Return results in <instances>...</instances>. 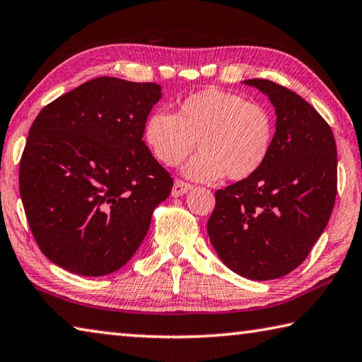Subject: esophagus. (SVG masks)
Segmentation results:
<instances>
[{
    "label": "esophagus",
    "instance_id": "obj_1",
    "mask_svg": "<svg viewBox=\"0 0 362 362\" xmlns=\"http://www.w3.org/2000/svg\"><path fill=\"white\" fill-rule=\"evenodd\" d=\"M193 187L189 185V183L183 182V180H175L174 182V187H173V196H182L188 193L189 189H192Z\"/></svg>",
    "mask_w": 362,
    "mask_h": 362
}]
</instances>
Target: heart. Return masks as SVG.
Returning <instances> with one entry per match:
<instances>
[{
    "label": "heart",
    "instance_id": "heart-1",
    "mask_svg": "<svg viewBox=\"0 0 362 362\" xmlns=\"http://www.w3.org/2000/svg\"><path fill=\"white\" fill-rule=\"evenodd\" d=\"M144 140L151 155L168 168L179 166L198 146L185 168L196 180H244L260 170L272 153V113L243 95L209 88L183 99L175 113L153 112L145 121Z\"/></svg>",
    "mask_w": 362,
    "mask_h": 362
}]
</instances>
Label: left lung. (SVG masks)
I'll list each match as a JSON object with an SVG mask.
<instances>
[{"mask_svg":"<svg viewBox=\"0 0 362 362\" xmlns=\"http://www.w3.org/2000/svg\"><path fill=\"white\" fill-rule=\"evenodd\" d=\"M276 110L267 163L216 192L207 222L214 249L244 278L268 281L296 269L320 240L337 196V146L322 116L284 86L247 79Z\"/></svg>","mask_w":362,"mask_h":362,"instance_id":"left-lung-1","label":"left lung"}]
</instances>
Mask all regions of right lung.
Listing matches in <instances>:
<instances>
[{"label": "right lung", "instance_id": "right-lung-1", "mask_svg": "<svg viewBox=\"0 0 362 362\" xmlns=\"http://www.w3.org/2000/svg\"><path fill=\"white\" fill-rule=\"evenodd\" d=\"M161 86L100 76L49 103L21 158V198L36 244L56 265L103 276L126 265L173 177L142 140Z\"/></svg>", "mask_w": 362, "mask_h": 362}]
</instances>
